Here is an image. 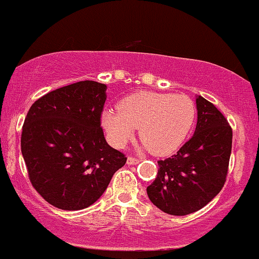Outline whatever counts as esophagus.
Listing matches in <instances>:
<instances>
[{
	"mask_svg": "<svg viewBox=\"0 0 259 259\" xmlns=\"http://www.w3.org/2000/svg\"><path fill=\"white\" fill-rule=\"evenodd\" d=\"M127 164H136V163H139V162H140V160H138V158H135V157H133V156H129V157H127Z\"/></svg>",
	"mask_w": 259,
	"mask_h": 259,
	"instance_id": "obj_1",
	"label": "esophagus"
}]
</instances>
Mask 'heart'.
Returning a JSON list of instances; mask_svg holds the SVG:
<instances>
[{
    "instance_id": "heart-1",
    "label": "heart",
    "mask_w": 259,
    "mask_h": 259,
    "mask_svg": "<svg viewBox=\"0 0 259 259\" xmlns=\"http://www.w3.org/2000/svg\"><path fill=\"white\" fill-rule=\"evenodd\" d=\"M197 108L186 95L138 92L119 104V110H106L102 123L114 146L123 147L139 136L156 156L171 155L181 147L194 125Z\"/></svg>"
}]
</instances>
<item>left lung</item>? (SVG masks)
Here are the masks:
<instances>
[{
    "mask_svg": "<svg viewBox=\"0 0 259 259\" xmlns=\"http://www.w3.org/2000/svg\"><path fill=\"white\" fill-rule=\"evenodd\" d=\"M195 133L180 151L160 160L146 192L153 205L169 215L192 214L223 189L229 169L232 129L223 113L201 96L197 98Z\"/></svg>",
    "mask_w": 259,
    "mask_h": 259,
    "instance_id": "8db88e82",
    "label": "left lung"
}]
</instances>
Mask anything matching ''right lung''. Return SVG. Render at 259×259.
I'll use <instances>...</instances> for the list:
<instances>
[{"instance_id":"obj_1","label":"right lung","mask_w":259,"mask_h":259,"mask_svg":"<svg viewBox=\"0 0 259 259\" xmlns=\"http://www.w3.org/2000/svg\"><path fill=\"white\" fill-rule=\"evenodd\" d=\"M106 90L96 81L76 82L42 96L25 116L21 149L28 177L55 208L92 205L126 162L101 126Z\"/></svg>"}]
</instances>
